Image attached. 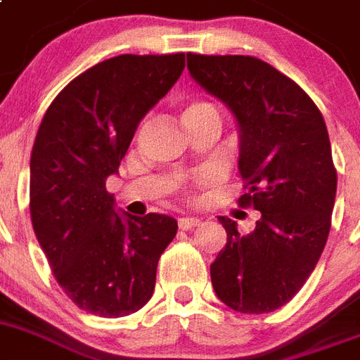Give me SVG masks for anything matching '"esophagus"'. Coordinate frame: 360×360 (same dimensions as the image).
I'll return each mask as SVG.
<instances>
[{
	"label": "esophagus",
	"instance_id": "esophagus-1",
	"mask_svg": "<svg viewBox=\"0 0 360 360\" xmlns=\"http://www.w3.org/2000/svg\"><path fill=\"white\" fill-rule=\"evenodd\" d=\"M199 223H201V219H198V217H181L179 228L181 230H190V228L199 226Z\"/></svg>",
	"mask_w": 360,
	"mask_h": 360
}]
</instances>
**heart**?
<instances>
[{"label": "heart", "instance_id": "obj_1", "mask_svg": "<svg viewBox=\"0 0 360 360\" xmlns=\"http://www.w3.org/2000/svg\"><path fill=\"white\" fill-rule=\"evenodd\" d=\"M208 108H214L212 105H208V103L205 101H193V103H188V105L184 106L183 110H181V121L186 120L190 114H193V112H199V110H208Z\"/></svg>", "mask_w": 360, "mask_h": 360}]
</instances>
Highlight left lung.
<instances>
[{
    "instance_id": "8db88e82",
    "label": "left lung",
    "mask_w": 360,
    "mask_h": 360,
    "mask_svg": "<svg viewBox=\"0 0 360 360\" xmlns=\"http://www.w3.org/2000/svg\"><path fill=\"white\" fill-rule=\"evenodd\" d=\"M201 89L223 101L239 130L240 177L261 219L243 236L219 217L226 246L210 264L215 295L240 314L292 301L323 254L335 205L337 172L326 123L310 96L252 56L186 54Z\"/></svg>"
}]
</instances>
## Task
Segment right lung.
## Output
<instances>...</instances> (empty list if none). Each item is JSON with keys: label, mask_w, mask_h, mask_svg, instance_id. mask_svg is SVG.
Returning <instances> with one entry per match:
<instances>
[{"label": "right lung", "mask_w": 360, "mask_h": 360, "mask_svg": "<svg viewBox=\"0 0 360 360\" xmlns=\"http://www.w3.org/2000/svg\"><path fill=\"white\" fill-rule=\"evenodd\" d=\"M183 68L184 54L106 59L72 79L39 124L30 155L34 233L59 286L89 314L141 310L177 233L170 215L117 210L105 184Z\"/></svg>", "instance_id": "obj_1"}]
</instances>
